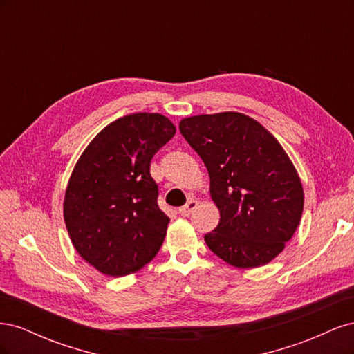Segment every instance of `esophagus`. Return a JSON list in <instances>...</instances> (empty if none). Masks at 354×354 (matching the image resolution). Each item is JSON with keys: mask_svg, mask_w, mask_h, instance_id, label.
I'll return each instance as SVG.
<instances>
[{"mask_svg": "<svg viewBox=\"0 0 354 354\" xmlns=\"http://www.w3.org/2000/svg\"><path fill=\"white\" fill-rule=\"evenodd\" d=\"M196 207H198V201H196V199H189L185 207L178 208V212H180L183 217H187V216H190L192 212H194V209H195Z\"/></svg>", "mask_w": 354, "mask_h": 354, "instance_id": "esophagus-1", "label": "esophagus"}]
</instances>
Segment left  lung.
Here are the masks:
<instances>
[{
    "label": "left lung",
    "mask_w": 354,
    "mask_h": 354,
    "mask_svg": "<svg viewBox=\"0 0 354 354\" xmlns=\"http://www.w3.org/2000/svg\"><path fill=\"white\" fill-rule=\"evenodd\" d=\"M178 128L205 164L220 211L218 226L203 236L208 248L239 269L272 261L304 207L301 181L281 143L239 112L185 118Z\"/></svg>",
    "instance_id": "1"
}]
</instances>
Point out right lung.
Returning a JSON list of instances; mask_svg holds the SVG:
<instances>
[{
    "label": "right lung",
    "mask_w": 354,
    "mask_h": 354,
    "mask_svg": "<svg viewBox=\"0 0 354 354\" xmlns=\"http://www.w3.org/2000/svg\"><path fill=\"white\" fill-rule=\"evenodd\" d=\"M176 134L159 113H131L95 136L69 178L63 216L75 250L108 276L153 260L169 218L158 207L153 155Z\"/></svg>",
    "instance_id": "obj_1"
}]
</instances>
